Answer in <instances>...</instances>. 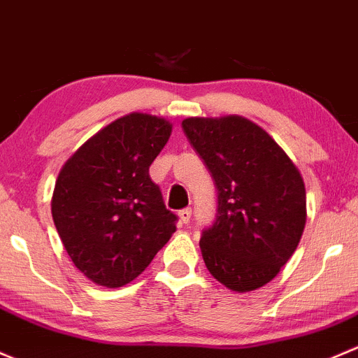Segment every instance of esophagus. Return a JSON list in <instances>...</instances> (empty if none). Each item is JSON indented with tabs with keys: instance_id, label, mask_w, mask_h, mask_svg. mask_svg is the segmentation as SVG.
<instances>
[{
	"instance_id": "esophagus-1",
	"label": "esophagus",
	"mask_w": 358,
	"mask_h": 358,
	"mask_svg": "<svg viewBox=\"0 0 358 358\" xmlns=\"http://www.w3.org/2000/svg\"><path fill=\"white\" fill-rule=\"evenodd\" d=\"M179 219L182 224H187L191 219V208H182L179 210Z\"/></svg>"
}]
</instances>
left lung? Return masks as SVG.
<instances>
[{"label": "left lung", "instance_id": "obj_1", "mask_svg": "<svg viewBox=\"0 0 358 358\" xmlns=\"http://www.w3.org/2000/svg\"><path fill=\"white\" fill-rule=\"evenodd\" d=\"M212 174L217 213L200 238L210 274L226 288L267 285L291 259L307 220L305 184L281 146L238 115L182 120Z\"/></svg>", "mask_w": 358, "mask_h": 358}]
</instances>
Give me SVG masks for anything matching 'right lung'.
<instances>
[{"label": "right lung", "mask_w": 358, "mask_h": 358, "mask_svg": "<svg viewBox=\"0 0 358 358\" xmlns=\"http://www.w3.org/2000/svg\"><path fill=\"white\" fill-rule=\"evenodd\" d=\"M172 124L131 113L106 125L62 167L51 213L76 267L106 288L138 278L176 231L150 165Z\"/></svg>", "instance_id": "add662e5"}]
</instances>
